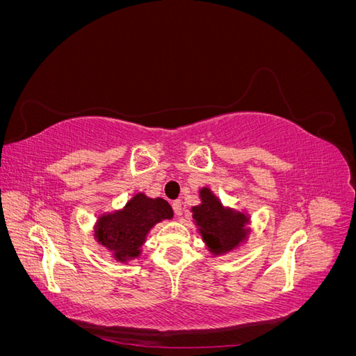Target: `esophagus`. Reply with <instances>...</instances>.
I'll return each mask as SVG.
<instances>
[{
    "instance_id": "obj_1",
    "label": "esophagus",
    "mask_w": 356,
    "mask_h": 356,
    "mask_svg": "<svg viewBox=\"0 0 356 356\" xmlns=\"http://www.w3.org/2000/svg\"><path fill=\"white\" fill-rule=\"evenodd\" d=\"M172 208H174V212H175L177 217H181V213H182V202L181 200H174V202H172Z\"/></svg>"
}]
</instances>
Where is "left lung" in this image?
Segmentation results:
<instances>
[{"label":"left lung","mask_w":356,"mask_h":356,"mask_svg":"<svg viewBox=\"0 0 356 356\" xmlns=\"http://www.w3.org/2000/svg\"><path fill=\"white\" fill-rule=\"evenodd\" d=\"M200 204L193 207V222L212 255H222L239 248L250 234V215L225 208L208 187L199 191Z\"/></svg>","instance_id":"left-lung-1"}]
</instances>
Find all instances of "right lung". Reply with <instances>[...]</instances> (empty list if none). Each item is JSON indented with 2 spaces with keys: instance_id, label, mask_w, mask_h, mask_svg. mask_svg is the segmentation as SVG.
Returning a JSON list of instances; mask_svg holds the SVG:
<instances>
[{
  "instance_id": "right-lung-1",
  "label": "right lung",
  "mask_w": 356,
  "mask_h": 356,
  "mask_svg": "<svg viewBox=\"0 0 356 356\" xmlns=\"http://www.w3.org/2000/svg\"><path fill=\"white\" fill-rule=\"evenodd\" d=\"M174 217L170 204L161 197L152 199L136 193L122 209L99 215L95 224V239L123 264L143 252V245L154 225Z\"/></svg>"
}]
</instances>
